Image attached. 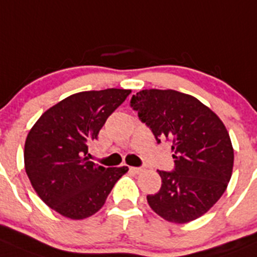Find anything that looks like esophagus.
<instances>
[{"label": "esophagus", "instance_id": "obj_1", "mask_svg": "<svg viewBox=\"0 0 257 257\" xmlns=\"http://www.w3.org/2000/svg\"><path fill=\"white\" fill-rule=\"evenodd\" d=\"M130 169H131V172L136 173V174H141V173L145 172V168H136V167H133V168H130Z\"/></svg>", "mask_w": 257, "mask_h": 257}]
</instances>
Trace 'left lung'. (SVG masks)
<instances>
[{
	"mask_svg": "<svg viewBox=\"0 0 257 257\" xmlns=\"http://www.w3.org/2000/svg\"><path fill=\"white\" fill-rule=\"evenodd\" d=\"M131 107L156 141L172 143L174 153V170H159L161 188L146 197L149 206L173 223L203 216L222 197L233 169V148L223 122L199 99L173 89L140 90Z\"/></svg>",
	"mask_w": 257,
	"mask_h": 257,
	"instance_id": "8db88e82",
	"label": "left lung"
}]
</instances>
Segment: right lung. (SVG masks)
<instances>
[{
	"mask_svg": "<svg viewBox=\"0 0 257 257\" xmlns=\"http://www.w3.org/2000/svg\"><path fill=\"white\" fill-rule=\"evenodd\" d=\"M130 89L87 90L44 112L29 131L24 160L31 185L46 206L70 219H84L103 207L128 168H104L89 160L88 144Z\"/></svg>",
	"mask_w": 257,
	"mask_h": 257,
	"instance_id": "obj_1",
	"label": "right lung"
}]
</instances>
